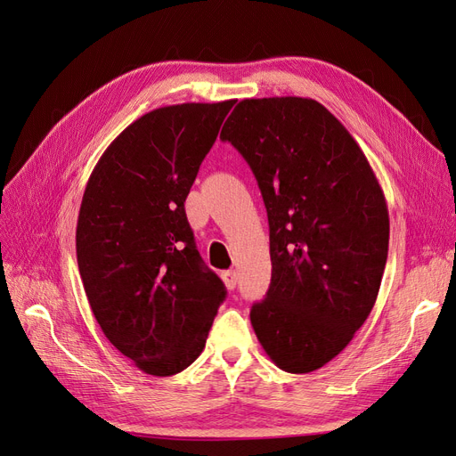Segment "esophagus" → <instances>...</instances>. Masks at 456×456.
Segmentation results:
<instances>
[{"label":"esophagus","mask_w":456,"mask_h":456,"mask_svg":"<svg viewBox=\"0 0 456 456\" xmlns=\"http://www.w3.org/2000/svg\"><path fill=\"white\" fill-rule=\"evenodd\" d=\"M220 275H223V281H224V285L228 289H236V285H238V273L236 272L226 270V272H223Z\"/></svg>","instance_id":"34e87169"}]
</instances>
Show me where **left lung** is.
<instances>
[{
    "label": "left lung",
    "mask_w": 456,
    "mask_h": 456,
    "mask_svg": "<svg viewBox=\"0 0 456 456\" xmlns=\"http://www.w3.org/2000/svg\"><path fill=\"white\" fill-rule=\"evenodd\" d=\"M220 139L249 163L268 213L272 280L251 325L280 369L312 372L375 306L390 241L382 188L354 136L312 99H245Z\"/></svg>",
    "instance_id": "1"
}]
</instances>
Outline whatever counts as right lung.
Wrapping results in <instances>:
<instances>
[{
    "label": "right lung",
    "instance_id": "obj_1",
    "mask_svg": "<svg viewBox=\"0 0 456 456\" xmlns=\"http://www.w3.org/2000/svg\"><path fill=\"white\" fill-rule=\"evenodd\" d=\"M232 106L186 102L133 121L81 200L76 253L94 320L148 375L194 363L226 298L196 249L184 201Z\"/></svg>",
    "mask_w": 456,
    "mask_h": 456
}]
</instances>
